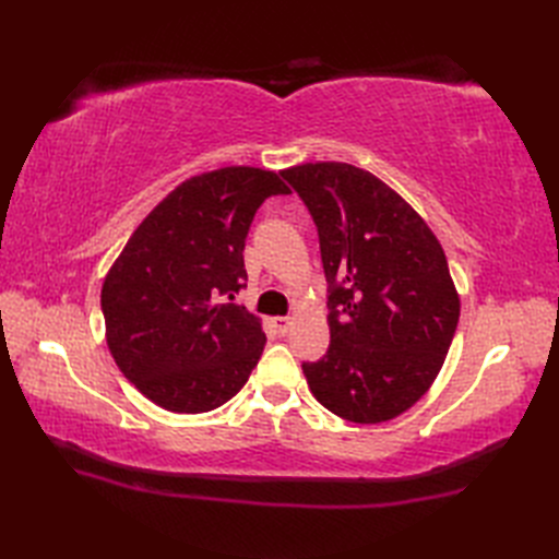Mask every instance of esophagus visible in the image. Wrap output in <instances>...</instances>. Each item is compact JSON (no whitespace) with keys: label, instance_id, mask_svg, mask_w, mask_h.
<instances>
[{"label":"esophagus","instance_id":"obj_1","mask_svg":"<svg viewBox=\"0 0 559 559\" xmlns=\"http://www.w3.org/2000/svg\"><path fill=\"white\" fill-rule=\"evenodd\" d=\"M292 326H294L292 317H273V329H275V333L286 335V333L292 331Z\"/></svg>","mask_w":559,"mask_h":559}]
</instances>
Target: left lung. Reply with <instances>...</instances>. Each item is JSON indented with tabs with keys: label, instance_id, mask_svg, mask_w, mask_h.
<instances>
[{
	"label": "left lung",
	"instance_id": "left-lung-1",
	"mask_svg": "<svg viewBox=\"0 0 559 559\" xmlns=\"http://www.w3.org/2000/svg\"><path fill=\"white\" fill-rule=\"evenodd\" d=\"M310 210L329 282L331 345L302 364L314 399L357 425L429 392L460 321L441 242L384 181L347 163L282 170Z\"/></svg>",
	"mask_w": 559,
	"mask_h": 559
}]
</instances>
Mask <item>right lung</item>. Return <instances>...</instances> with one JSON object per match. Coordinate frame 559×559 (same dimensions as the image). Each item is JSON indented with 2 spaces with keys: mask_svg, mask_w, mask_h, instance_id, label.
I'll use <instances>...</instances> for the list:
<instances>
[{
  "mask_svg": "<svg viewBox=\"0 0 559 559\" xmlns=\"http://www.w3.org/2000/svg\"><path fill=\"white\" fill-rule=\"evenodd\" d=\"M277 173L233 165L181 181L130 235L103 284L107 345L121 373L170 413H207L240 392L265 345L261 319L230 302L245 240Z\"/></svg>",
  "mask_w": 559,
  "mask_h": 559,
  "instance_id": "add662e5",
  "label": "right lung"
}]
</instances>
